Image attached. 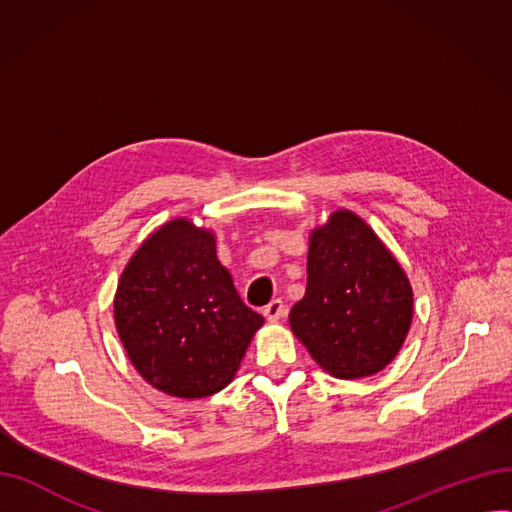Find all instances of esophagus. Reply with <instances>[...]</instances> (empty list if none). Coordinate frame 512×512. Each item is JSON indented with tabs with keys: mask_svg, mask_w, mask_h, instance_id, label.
<instances>
[{
	"mask_svg": "<svg viewBox=\"0 0 512 512\" xmlns=\"http://www.w3.org/2000/svg\"><path fill=\"white\" fill-rule=\"evenodd\" d=\"M263 315L270 319V321H278V319H282L286 315V307H284V303L280 299H274L270 305L263 309Z\"/></svg>",
	"mask_w": 512,
	"mask_h": 512,
	"instance_id": "obj_1",
	"label": "esophagus"
}]
</instances>
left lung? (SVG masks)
<instances>
[{
  "mask_svg": "<svg viewBox=\"0 0 512 512\" xmlns=\"http://www.w3.org/2000/svg\"><path fill=\"white\" fill-rule=\"evenodd\" d=\"M290 328L340 380L382 371L400 351L413 319V288L375 232L348 209L311 232L305 297Z\"/></svg>",
  "mask_w": 512,
  "mask_h": 512,
  "instance_id": "8db88e82",
  "label": "left lung"
}]
</instances>
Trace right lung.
Segmentation results:
<instances>
[{"instance_id":"add662e5","label":"right lung","mask_w":512,"mask_h":512,"mask_svg":"<svg viewBox=\"0 0 512 512\" xmlns=\"http://www.w3.org/2000/svg\"><path fill=\"white\" fill-rule=\"evenodd\" d=\"M114 317L134 369L178 398L226 388L263 326L218 261L215 234L186 218L155 230L130 257Z\"/></svg>"}]
</instances>
